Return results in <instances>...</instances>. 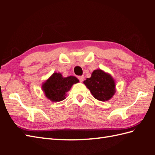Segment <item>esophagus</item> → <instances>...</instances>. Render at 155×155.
<instances>
[{
  "label": "esophagus",
  "instance_id": "esophagus-1",
  "mask_svg": "<svg viewBox=\"0 0 155 155\" xmlns=\"http://www.w3.org/2000/svg\"><path fill=\"white\" fill-rule=\"evenodd\" d=\"M78 79H79L80 82H83V81L84 80V76H79V77H78Z\"/></svg>",
  "mask_w": 155,
  "mask_h": 155
}]
</instances>
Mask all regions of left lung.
I'll return each mask as SVG.
<instances>
[{
    "label": "left lung",
    "mask_w": 155,
    "mask_h": 155,
    "mask_svg": "<svg viewBox=\"0 0 155 155\" xmlns=\"http://www.w3.org/2000/svg\"><path fill=\"white\" fill-rule=\"evenodd\" d=\"M83 83L96 99L108 101L116 93V82L112 76L101 69L94 70Z\"/></svg>",
    "instance_id": "left-lung-1"
}]
</instances>
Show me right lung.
Wrapping results in <instances>:
<instances>
[{
    "label": "right lung",
    "instance_id": "obj_1",
    "mask_svg": "<svg viewBox=\"0 0 155 155\" xmlns=\"http://www.w3.org/2000/svg\"><path fill=\"white\" fill-rule=\"evenodd\" d=\"M78 82L79 80L74 76L64 77L60 72H54L42 84V90L48 100L60 102L65 99L72 85Z\"/></svg>",
    "mask_w": 155,
    "mask_h": 155
}]
</instances>
